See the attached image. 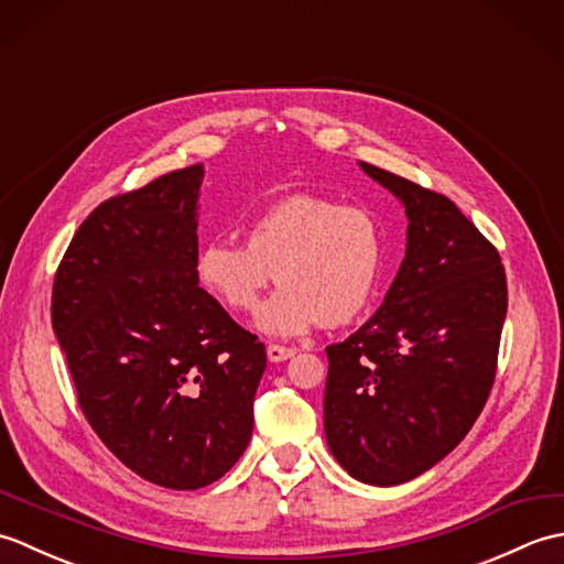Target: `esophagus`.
I'll return each instance as SVG.
<instances>
[{
	"label": "esophagus",
	"instance_id": "esophagus-1",
	"mask_svg": "<svg viewBox=\"0 0 564 564\" xmlns=\"http://www.w3.org/2000/svg\"><path fill=\"white\" fill-rule=\"evenodd\" d=\"M267 356L271 364H281V361H289L291 356H295V349H289V346H279V344H269Z\"/></svg>",
	"mask_w": 564,
	"mask_h": 564
}]
</instances>
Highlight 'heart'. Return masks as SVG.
Returning <instances> with one entry per match:
<instances>
[{"mask_svg": "<svg viewBox=\"0 0 564 564\" xmlns=\"http://www.w3.org/2000/svg\"><path fill=\"white\" fill-rule=\"evenodd\" d=\"M386 235L373 213L329 196L271 203L245 227V245L210 239L196 254L203 291L230 313H251L269 283L283 289L259 310L257 327L297 337L317 322L346 325L376 293Z\"/></svg>", "mask_w": 564, "mask_h": 564, "instance_id": "heart-1", "label": "heart"}]
</instances>
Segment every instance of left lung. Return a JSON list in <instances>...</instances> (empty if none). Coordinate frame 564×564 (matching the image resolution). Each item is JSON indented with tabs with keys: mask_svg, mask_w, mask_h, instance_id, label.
<instances>
[{
	"mask_svg": "<svg viewBox=\"0 0 564 564\" xmlns=\"http://www.w3.org/2000/svg\"><path fill=\"white\" fill-rule=\"evenodd\" d=\"M358 166L398 198L406 251L386 301L327 346L325 436L358 482L392 487L458 446L489 398L507 317L497 249L446 196Z\"/></svg>",
	"mask_w": 564,
	"mask_h": 564,
	"instance_id": "8db88e82",
	"label": "left lung"
}]
</instances>
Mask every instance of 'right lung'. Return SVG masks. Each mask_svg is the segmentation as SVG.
<instances>
[{
  "instance_id": "obj_1",
  "label": "right lung",
  "mask_w": 564,
  "mask_h": 564,
  "mask_svg": "<svg viewBox=\"0 0 564 564\" xmlns=\"http://www.w3.org/2000/svg\"><path fill=\"white\" fill-rule=\"evenodd\" d=\"M203 164L104 200L57 267L53 329L84 416L170 489L230 470L254 429L267 349L198 285Z\"/></svg>"
}]
</instances>
